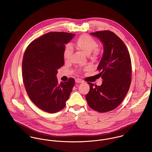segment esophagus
<instances>
[{
  "label": "esophagus",
  "mask_w": 152,
  "mask_h": 152,
  "mask_svg": "<svg viewBox=\"0 0 152 152\" xmlns=\"http://www.w3.org/2000/svg\"><path fill=\"white\" fill-rule=\"evenodd\" d=\"M75 82H76V83H83V80H82L80 79H76L75 80Z\"/></svg>",
  "instance_id": "esophagus-1"
}]
</instances>
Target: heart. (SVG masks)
Wrapping results in <instances>:
<instances>
[{"mask_svg":"<svg viewBox=\"0 0 152 152\" xmlns=\"http://www.w3.org/2000/svg\"><path fill=\"white\" fill-rule=\"evenodd\" d=\"M76 48L86 55L92 54V57L95 58L99 54V50L96 48V41L91 36L84 34L80 36L76 41ZM73 53V48L70 44H67L63 51V58L64 60L70 58Z\"/></svg>","mask_w":152,"mask_h":152,"instance_id":"b5f03b06","label":"heart"}]
</instances>
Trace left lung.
<instances>
[{
	"label": "left lung",
	"instance_id": "1",
	"mask_svg": "<svg viewBox=\"0 0 152 152\" xmlns=\"http://www.w3.org/2000/svg\"><path fill=\"white\" fill-rule=\"evenodd\" d=\"M104 45L102 57L97 67L103 80L101 86L91 83L86 95L88 105L95 111L106 113L116 108L126 97L132 82V62L124 42L114 32L101 31L91 33Z\"/></svg>",
	"mask_w": 152,
	"mask_h": 152
}]
</instances>
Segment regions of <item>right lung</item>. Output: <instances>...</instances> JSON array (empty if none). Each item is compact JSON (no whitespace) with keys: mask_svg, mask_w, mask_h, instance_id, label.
<instances>
[{"mask_svg":"<svg viewBox=\"0 0 152 152\" xmlns=\"http://www.w3.org/2000/svg\"><path fill=\"white\" fill-rule=\"evenodd\" d=\"M74 34L47 33L32 41L26 48L22 61V77L31 101L39 109L57 113L63 109L75 85L73 78L58 83L57 70L64 65L65 45Z\"/></svg>","mask_w":152,"mask_h":152,"instance_id":"obj_1","label":"right lung"}]
</instances>
